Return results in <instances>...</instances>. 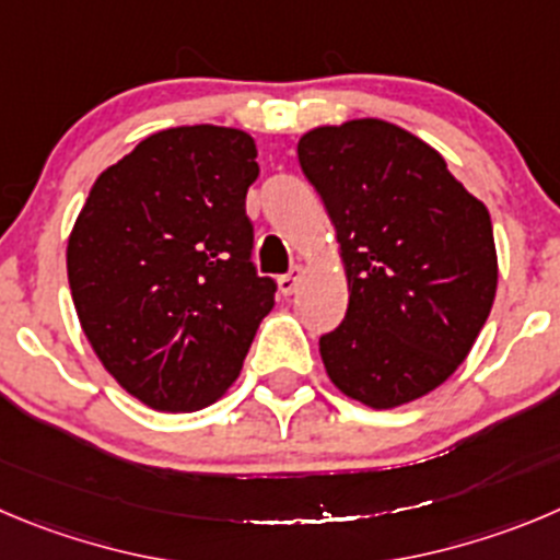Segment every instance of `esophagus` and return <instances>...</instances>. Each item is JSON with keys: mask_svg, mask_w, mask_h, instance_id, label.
I'll list each match as a JSON object with an SVG mask.
<instances>
[{"mask_svg": "<svg viewBox=\"0 0 560 560\" xmlns=\"http://www.w3.org/2000/svg\"><path fill=\"white\" fill-rule=\"evenodd\" d=\"M301 279H304V270H301V268H292L290 273L281 276V279H279L281 295H292V292L298 290V284H301Z\"/></svg>", "mask_w": 560, "mask_h": 560, "instance_id": "1", "label": "esophagus"}]
</instances>
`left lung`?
I'll return each instance as SVG.
<instances>
[{
  "mask_svg": "<svg viewBox=\"0 0 560 560\" xmlns=\"http://www.w3.org/2000/svg\"><path fill=\"white\" fill-rule=\"evenodd\" d=\"M298 162L320 192L348 279V312L320 337L342 395L395 409L445 384L498 292L489 209L445 156L381 118L315 127Z\"/></svg>",
  "mask_w": 560,
  "mask_h": 560,
  "instance_id": "left-lung-1",
  "label": "left lung"
}]
</instances>
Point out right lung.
Segmentation results:
<instances>
[{"label": "right lung", "mask_w": 560, "mask_h": 560, "mask_svg": "<svg viewBox=\"0 0 560 560\" xmlns=\"http://www.w3.org/2000/svg\"><path fill=\"white\" fill-rule=\"evenodd\" d=\"M256 176L243 129H162L98 174L68 234L82 331L149 409L185 415L223 398L273 310V279L250 262Z\"/></svg>", "instance_id": "right-lung-1"}]
</instances>
